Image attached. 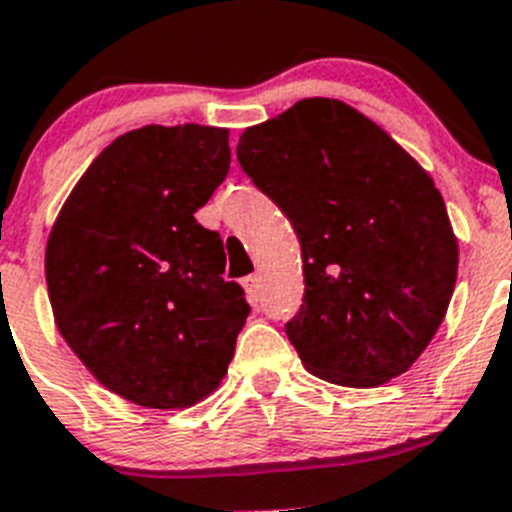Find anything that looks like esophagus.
<instances>
[{
    "mask_svg": "<svg viewBox=\"0 0 512 512\" xmlns=\"http://www.w3.org/2000/svg\"><path fill=\"white\" fill-rule=\"evenodd\" d=\"M246 292H248V300L251 302L261 300V277L259 274H251V277H246Z\"/></svg>",
    "mask_w": 512,
    "mask_h": 512,
    "instance_id": "esophagus-1",
    "label": "esophagus"
}]
</instances>
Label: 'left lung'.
<instances>
[{
	"instance_id": "1",
	"label": "left lung",
	"mask_w": 512,
	"mask_h": 512,
	"mask_svg": "<svg viewBox=\"0 0 512 512\" xmlns=\"http://www.w3.org/2000/svg\"><path fill=\"white\" fill-rule=\"evenodd\" d=\"M235 153L300 238L305 297L284 330L307 372L341 387L408 372L459 266L428 171L377 122L325 97L246 128Z\"/></svg>"
}]
</instances>
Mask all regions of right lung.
Listing matches in <instances>:
<instances>
[{"instance_id": "right-lung-1", "label": "right lung", "mask_w": 512, "mask_h": 512, "mask_svg": "<svg viewBox=\"0 0 512 512\" xmlns=\"http://www.w3.org/2000/svg\"><path fill=\"white\" fill-rule=\"evenodd\" d=\"M228 169L225 128L146 125L94 158L53 223L45 282L63 341L143 408L210 395L251 312L223 279L220 235L194 220Z\"/></svg>"}]
</instances>
